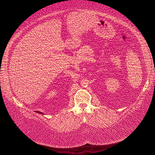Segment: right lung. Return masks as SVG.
Masks as SVG:
<instances>
[{
	"instance_id": "obj_1",
	"label": "right lung",
	"mask_w": 155,
	"mask_h": 155,
	"mask_svg": "<svg viewBox=\"0 0 155 155\" xmlns=\"http://www.w3.org/2000/svg\"><path fill=\"white\" fill-rule=\"evenodd\" d=\"M35 112H36V113H38V114H44L42 112H40V111H36Z\"/></svg>"
}]
</instances>
